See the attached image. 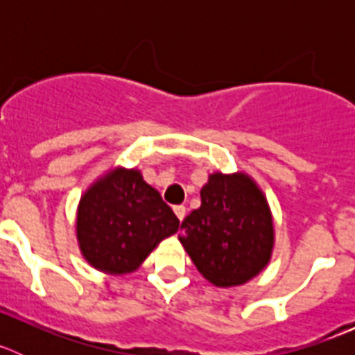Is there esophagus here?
<instances>
[{"mask_svg": "<svg viewBox=\"0 0 355 355\" xmlns=\"http://www.w3.org/2000/svg\"><path fill=\"white\" fill-rule=\"evenodd\" d=\"M174 213H175V216H178L181 222H183L184 215H187V208H184V206H174Z\"/></svg>", "mask_w": 355, "mask_h": 355, "instance_id": "34e87169", "label": "esophagus"}]
</instances>
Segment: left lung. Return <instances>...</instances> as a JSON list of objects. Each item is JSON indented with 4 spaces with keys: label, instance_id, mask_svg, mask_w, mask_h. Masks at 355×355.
Returning a JSON list of instances; mask_svg holds the SVG:
<instances>
[{
    "label": "left lung",
    "instance_id": "obj_1",
    "mask_svg": "<svg viewBox=\"0 0 355 355\" xmlns=\"http://www.w3.org/2000/svg\"><path fill=\"white\" fill-rule=\"evenodd\" d=\"M181 245L216 288L249 283L270 263L274 216L266 196L247 172H213L200 188V206L181 224Z\"/></svg>",
    "mask_w": 355,
    "mask_h": 355
}]
</instances>
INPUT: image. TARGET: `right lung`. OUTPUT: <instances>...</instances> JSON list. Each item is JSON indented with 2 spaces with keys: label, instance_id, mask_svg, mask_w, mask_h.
I'll list each match as a JSON object with an SVG mask.
<instances>
[{
  "label": "right lung",
  "instance_id": "add662e5",
  "mask_svg": "<svg viewBox=\"0 0 355 355\" xmlns=\"http://www.w3.org/2000/svg\"><path fill=\"white\" fill-rule=\"evenodd\" d=\"M180 220L139 168L112 167L81 193L76 238L92 268L110 275L139 270L159 241L178 233Z\"/></svg>",
  "mask_w": 355,
  "mask_h": 355
}]
</instances>
